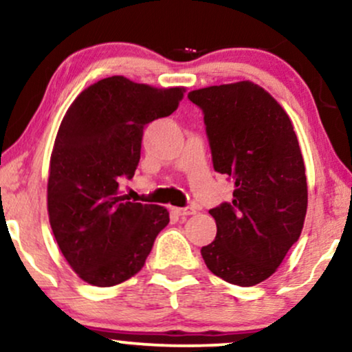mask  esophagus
<instances>
[{
  "label": "esophagus",
  "mask_w": 352,
  "mask_h": 352,
  "mask_svg": "<svg viewBox=\"0 0 352 352\" xmlns=\"http://www.w3.org/2000/svg\"><path fill=\"white\" fill-rule=\"evenodd\" d=\"M172 213H175L177 217H188V214H193V208H180V206H172Z\"/></svg>",
  "instance_id": "34e87169"
}]
</instances>
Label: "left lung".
Segmentation results:
<instances>
[{"label": "left lung", "mask_w": 352, "mask_h": 352, "mask_svg": "<svg viewBox=\"0 0 352 352\" xmlns=\"http://www.w3.org/2000/svg\"><path fill=\"white\" fill-rule=\"evenodd\" d=\"M203 109L213 167L234 182L231 203L210 210L217 238L206 267L241 287L269 278L303 230L308 187L289 114L259 85H214L188 93Z\"/></svg>", "instance_id": "8db88e82"}]
</instances>
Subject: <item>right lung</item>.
Here are the masks:
<instances>
[{"label":"right lung","instance_id":"right-lung-1","mask_svg":"<svg viewBox=\"0 0 352 352\" xmlns=\"http://www.w3.org/2000/svg\"><path fill=\"white\" fill-rule=\"evenodd\" d=\"M185 87L155 88L114 75L80 93L50 154L47 211L58 248L82 280L113 287L144 267L167 208L120 190L141 159L146 124L179 108Z\"/></svg>","mask_w":352,"mask_h":352}]
</instances>
